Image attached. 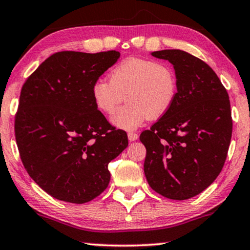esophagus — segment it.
<instances>
[{
  "mask_svg": "<svg viewBox=\"0 0 250 250\" xmlns=\"http://www.w3.org/2000/svg\"><path fill=\"white\" fill-rule=\"evenodd\" d=\"M127 136H128L129 141H136V140L139 139V135L136 134V133H134V132H128Z\"/></svg>",
  "mask_w": 250,
  "mask_h": 250,
  "instance_id": "34e87169",
  "label": "esophagus"
}]
</instances>
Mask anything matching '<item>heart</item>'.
I'll return each mask as SVG.
<instances>
[{"mask_svg":"<svg viewBox=\"0 0 250 250\" xmlns=\"http://www.w3.org/2000/svg\"><path fill=\"white\" fill-rule=\"evenodd\" d=\"M177 93L172 68L155 60L129 57L109 74V81H95L91 88L93 102L104 114H112L124 101L128 104L112 116L119 128L134 129L146 118L157 119L169 110Z\"/></svg>","mask_w":250,"mask_h":250,"instance_id":"obj_1","label":"heart"}]
</instances>
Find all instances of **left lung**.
Instances as JSON below:
<instances>
[{"label": "left lung", "mask_w": 250, "mask_h": 250, "mask_svg": "<svg viewBox=\"0 0 250 250\" xmlns=\"http://www.w3.org/2000/svg\"><path fill=\"white\" fill-rule=\"evenodd\" d=\"M175 70L177 93L168 111L143 131L145 174L152 190L173 200L190 199L221 173L232 135L229 94L215 71L181 50L155 51Z\"/></svg>", "instance_id": "left-lung-1"}]
</instances>
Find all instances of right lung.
Here are the masks:
<instances>
[{"instance_id": "add662e5", "label": "right lung", "mask_w": 250, "mask_h": 250, "mask_svg": "<svg viewBox=\"0 0 250 250\" xmlns=\"http://www.w3.org/2000/svg\"><path fill=\"white\" fill-rule=\"evenodd\" d=\"M121 53L62 51L40 64L20 93L15 132L29 176L56 199L85 204L107 189L108 164L126 146L95 107L91 88Z\"/></svg>"}]
</instances>
